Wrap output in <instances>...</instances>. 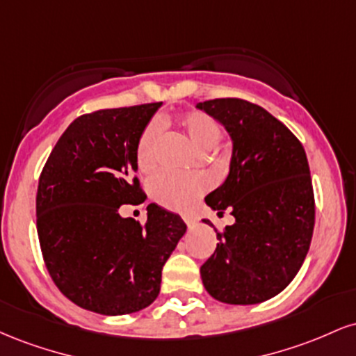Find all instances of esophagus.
<instances>
[{"mask_svg":"<svg viewBox=\"0 0 356 356\" xmlns=\"http://www.w3.org/2000/svg\"><path fill=\"white\" fill-rule=\"evenodd\" d=\"M184 222H186L189 227H192L195 222H197V220H195L194 218H191V216H184Z\"/></svg>","mask_w":356,"mask_h":356,"instance_id":"esophagus-1","label":"esophagus"}]
</instances>
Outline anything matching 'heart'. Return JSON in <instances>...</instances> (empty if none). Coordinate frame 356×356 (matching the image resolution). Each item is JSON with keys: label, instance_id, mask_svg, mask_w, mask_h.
I'll use <instances>...</instances> for the list:
<instances>
[{"label": "heart", "instance_id": "heart-1", "mask_svg": "<svg viewBox=\"0 0 356 356\" xmlns=\"http://www.w3.org/2000/svg\"><path fill=\"white\" fill-rule=\"evenodd\" d=\"M179 127L184 136L199 152H207L219 144L222 130L214 118L204 112H187L179 118ZM161 124L152 122L147 125L137 144V165L142 172H150L157 161V149L161 142ZM207 189V179L201 174L181 175L162 172L150 182L152 197L161 206L174 211H184Z\"/></svg>", "mask_w": 356, "mask_h": 356}]
</instances>
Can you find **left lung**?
<instances>
[{"label": "left lung", "instance_id": "1", "mask_svg": "<svg viewBox=\"0 0 356 356\" xmlns=\"http://www.w3.org/2000/svg\"><path fill=\"white\" fill-rule=\"evenodd\" d=\"M224 125L232 140L229 174L206 204L236 222L218 232L201 266L204 288L227 305L276 296L300 271L314 227V194L306 152L268 110L241 99L195 105ZM204 222L212 226L211 220Z\"/></svg>", "mask_w": 356, "mask_h": 356}]
</instances>
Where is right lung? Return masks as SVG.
<instances>
[{
    "label": "right lung",
    "mask_w": 356,
    "mask_h": 356,
    "mask_svg": "<svg viewBox=\"0 0 356 356\" xmlns=\"http://www.w3.org/2000/svg\"><path fill=\"white\" fill-rule=\"evenodd\" d=\"M159 104L105 108L72 122L53 147L36 192V231L53 283L80 308L129 314L154 303L162 268L187 226L147 206L140 224L118 207L140 204L137 144Z\"/></svg>",
    "instance_id": "add662e5"
}]
</instances>
